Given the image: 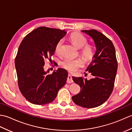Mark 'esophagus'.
<instances>
[{
    "label": "esophagus",
    "instance_id": "1",
    "mask_svg": "<svg viewBox=\"0 0 132 132\" xmlns=\"http://www.w3.org/2000/svg\"><path fill=\"white\" fill-rule=\"evenodd\" d=\"M72 82H73V80H72L71 75L69 74L68 77V79H67V83H71Z\"/></svg>",
    "mask_w": 132,
    "mask_h": 132
}]
</instances>
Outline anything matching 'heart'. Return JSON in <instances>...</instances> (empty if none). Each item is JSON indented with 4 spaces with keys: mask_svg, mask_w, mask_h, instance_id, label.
I'll return each mask as SVG.
<instances>
[{
    "mask_svg": "<svg viewBox=\"0 0 132 132\" xmlns=\"http://www.w3.org/2000/svg\"><path fill=\"white\" fill-rule=\"evenodd\" d=\"M70 39L75 46L78 48L81 49V54L84 59L87 61L92 60L94 56V47L91 45L87 44V39L83 35L79 33H72L70 36ZM63 41L62 39L59 40L55 46V52L57 54L61 53V47ZM62 66L63 68L69 71H75L82 68L84 66L83 61L80 58L72 59L70 58H66L62 61Z\"/></svg>",
    "mask_w": 132,
    "mask_h": 132,
    "instance_id": "1",
    "label": "heart"
}]
</instances>
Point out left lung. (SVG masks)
I'll return each mask as SVG.
<instances>
[{"mask_svg":"<svg viewBox=\"0 0 132 132\" xmlns=\"http://www.w3.org/2000/svg\"><path fill=\"white\" fill-rule=\"evenodd\" d=\"M82 32L91 36L96 46L94 60L86 69L93 78L87 80L72 77L74 82L80 86V91L72 99L78 105L92 108L103 104L112 92L117 61L112 42L105 35L95 29Z\"/></svg>","mask_w":132,"mask_h":132,"instance_id":"8db88e82","label":"left lung"}]
</instances>
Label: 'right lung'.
Segmentation results:
<instances>
[{
  "label": "right lung",
  "instance_id": "right-lung-1",
  "mask_svg": "<svg viewBox=\"0 0 132 132\" xmlns=\"http://www.w3.org/2000/svg\"><path fill=\"white\" fill-rule=\"evenodd\" d=\"M66 34L65 30L39 27L28 34L19 47L15 63L21 93L30 103L44 105L55 99L64 86L68 73L59 68L52 74L45 71V60L52 61L57 42Z\"/></svg>",
  "mask_w": 132,
  "mask_h": 132
}]
</instances>
